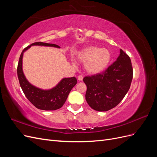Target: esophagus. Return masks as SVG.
I'll use <instances>...</instances> for the list:
<instances>
[{
	"mask_svg": "<svg viewBox=\"0 0 157 157\" xmlns=\"http://www.w3.org/2000/svg\"><path fill=\"white\" fill-rule=\"evenodd\" d=\"M78 80H79V81H82V80H83V77L82 75H79L78 77Z\"/></svg>",
	"mask_w": 157,
	"mask_h": 157,
	"instance_id": "34e87169",
	"label": "esophagus"
}]
</instances>
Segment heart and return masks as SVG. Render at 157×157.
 I'll return each instance as SVG.
<instances>
[{"label":"heart","instance_id":"1","mask_svg":"<svg viewBox=\"0 0 157 157\" xmlns=\"http://www.w3.org/2000/svg\"><path fill=\"white\" fill-rule=\"evenodd\" d=\"M78 59L84 63V68L90 75L102 73L110 63L111 54L109 50L96 46H89L77 54ZM73 65L77 64L74 59L71 60Z\"/></svg>","mask_w":157,"mask_h":157}]
</instances>
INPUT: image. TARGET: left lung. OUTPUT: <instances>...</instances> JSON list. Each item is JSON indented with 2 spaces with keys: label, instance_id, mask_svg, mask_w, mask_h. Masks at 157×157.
Segmentation results:
<instances>
[{
  "label": "left lung",
  "instance_id": "obj_1",
  "mask_svg": "<svg viewBox=\"0 0 157 157\" xmlns=\"http://www.w3.org/2000/svg\"><path fill=\"white\" fill-rule=\"evenodd\" d=\"M132 77L130 58L121 49L117 60L105 73L84 78L88 104L98 111H107L116 107L129 90Z\"/></svg>",
  "mask_w": 157,
  "mask_h": 157
}]
</instances>
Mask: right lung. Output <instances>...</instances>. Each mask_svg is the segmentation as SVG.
<instances>
[{
	"mask_svg": "<svg viewBox=\"0 0 157 157\" xmlns=\"http://www.w3.org/2000/svg\"><path fill=\"white\" fill-rule=\"evenodd\" d=\"M33 46H48L60 48L54 44L38 42L27 46L21 52L17 65V77L20 86L26 98L37 109L45 111H54L63 105L71 90L77 83L75 77L63 78L56 86L50 89H42L38 88L29 82L23 71V57L24 52Z\"/></svg>",
	"mask_w": 157,
	"mask_h": 157,
	"instance_id": "add662e5",
	"label": "right lung"
}]
</instances>
